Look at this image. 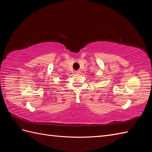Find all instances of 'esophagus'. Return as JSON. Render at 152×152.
Masks as SVG:
<instances>
[{
  "instance_id": "1",
  "label": "esophagus",
  "mask_w": 152,
  "mask_h": 152,
  "mask_svg": "<svg viewBox=\"0 0 152 152\" xmlns=\"http://www.w3.org/2000/svg\"><path fill=\"white\" fill-rule=\"evenodd\" d=\"M77 74H79L80 73V72L79 70H78V71H76V72H75Z\"/></svg>"
}]
</instances>
